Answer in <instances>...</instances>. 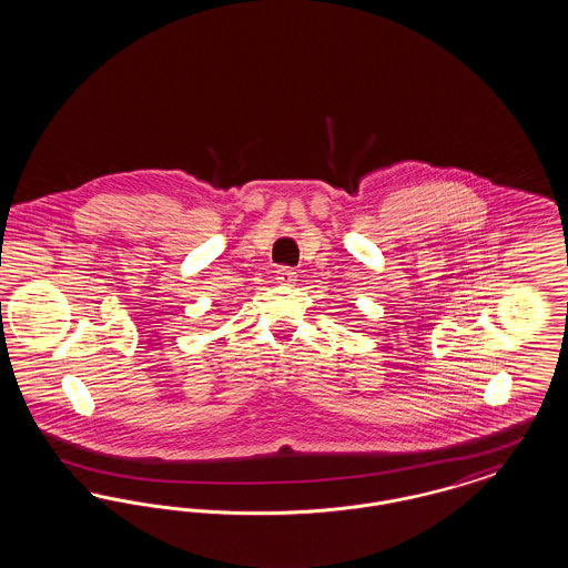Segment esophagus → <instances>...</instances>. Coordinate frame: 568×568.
Segmentation results:
<instances>
[{"mask_svg":"<svg viewBox=\"0 0 568 568\" xmlns=\"http://www.w3.org/2000/svg\"><path fill=\"white\" fill-rule=\"evenodd\" d=\"M274 278H276L278 285H294L297 281V274L292 268H281V271H276Z\"/></svg>","mask_w":568,"mask_h":568,"instance_id":"34e87169","label":"esophagus"}]
</instances>
